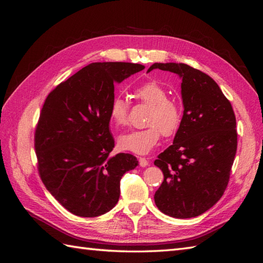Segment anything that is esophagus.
<instances>
[{"mask_svg":"<svg viewBox=\"0 0 263 263\" xmlns=\"http://www.w3.org/2000/svg\"><path fill=\"white\" fill-rule=\"evenodd\" d=\"M139 164L141 166H147L149 164L147 158H144V157H139Z\"/></svg>","mask_w":263,"mask_h":263,"instance_id":"1","label":"esophagus"}]
</instances>
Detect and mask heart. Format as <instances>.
<instances>
[{
    "instance_id": "1",
    "label": "heart",
    "mask_w": 263,
    "mask_h": 263,
    "mask_svg": "<svg viewBox=\"0 0 263 263\" xmlns=\"http://www.w3.org/2000/svg\"><path fill=\"white\" fill-rule=\"evenodd\" d=\"M168 91L156 80L139 84L134 89V97L150 106L146 128L132 130L118 138V146L134 154H148L161 137L171 136L179 129L182 109L179 102L168 98ZM109 118L116 126H125L128 122V107L121 97H116L108 107Z\"/></svg>"
}]
</instances>
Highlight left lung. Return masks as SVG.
<instances>
[{
	"mask_svg": "<svg viewBox=\"0 0 263 263\" xmlns=\"http://www.w3.org/2000/svg\"><path fill=\"white\" fill-rule=\"evenodd\" d=\"M154 69L181 79L184 110L173 144L158 156L155 165L163 182L155 203L163 214L192 218L216 204L228 185L237 151L236 117L218 84L185 63H154Z\"/></svg>",
	"mask_w": 263,
	"mask_h": 263,
	"instance_id": "8db88e82",
	"label": "left lung"
}]
</instances>
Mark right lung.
Returning <instances> with one entry per match:
<instances>
[{"label":"right lung","instance_id":"1","mask_svg":"<svg viewBox=\"0 0 263 263\" xmlns=\"http://www.w3.org/2000/svg\"><path fill=\"white\" fill-rule=\"evenodd\" d=\"M145 67L94 62L48 94L35 132L38 172L46 189L77 216L97 217L117 204L124 173L137 166L130 154L109 156L115 142L108 107L114 83Z\"/></svg>","mask_w":263,"mask_h":263}]
</instances>
